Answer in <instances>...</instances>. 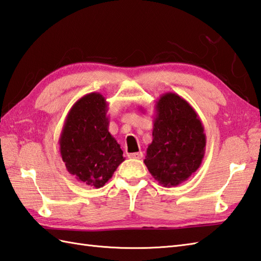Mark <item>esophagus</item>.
<instances>
[{
  "mask_svg": "<svg viewBox=\"0 0 261 261\" xmlns=\"http://www.w3.org/2000/svg\"><path fill=\"white\" fill-rule=\"evenodd\" d=\"M129 159H135V160H140L143 158V153L142 152H136V153H130L128 154Z\"/></svg>",
  "mask_w": 261,
  "mask_h": 261,
  "instance_id": "obj_1",
  "label": "esophagus"
}]
</instances>
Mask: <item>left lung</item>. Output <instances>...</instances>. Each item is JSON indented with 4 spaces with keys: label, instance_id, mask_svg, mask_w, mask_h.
I'll use <instances>...</instances> for the list:
<instances>
[{
    "label": "left lung",
    "instance_id": "left-lung-1",
    "mask_svg": "<svg viewBox=\"0 0 261 261\" xmlns=\"http://www.w3.org/2000/svg\"><path fill=\"white\" fill-rule=\"evenodd\" d=\"M153 141L144 163L163 187H176L199 169L205 153L204 127L190 103L174 92L155 103Z\"/></svg>",
    "mask_w": 261,
    "mask_h": 261
}]
</instances>
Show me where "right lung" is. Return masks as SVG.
<instances>
[{
	"label": "right lung",
	"instance_id": "1",
	"mask_svg": "<svg viewBox=\"0 0 261 261\" xmlns=\"http://www.w3.org/2000/svg\"><path fill=\"white\" fill-rule=\"evenodd\" d=\"M108 103L99 92H90L73 103L59 138L61 159L79 182L102 188L120 163L123 150L108 130Z\"/></svg>",
	"mask_w": 261,
	"mask_h": 261
}]
</instances>
